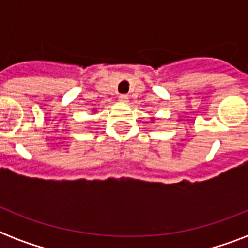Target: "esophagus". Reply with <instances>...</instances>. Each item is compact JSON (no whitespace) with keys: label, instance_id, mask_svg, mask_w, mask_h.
Returning a JSON list of instances; mask_svg holds the SVG:
<instances>
[{"label":"esophagus","instance_id":"obj_1","mask_svg":"<svg viewBox=\"0 0 248 248\" xmlns=\"http://www.w3.org/2000/svg\"><path fill=\"white\" fill-rule=\"evenodd\" d=\"M118 99H120L121 103H128L127 95H120V97H118Z\"/></svg>","mask_w":248,"mask_h":248}]
</instances>
